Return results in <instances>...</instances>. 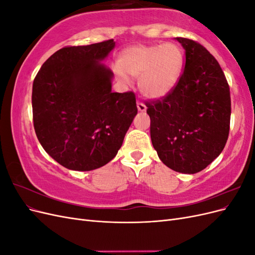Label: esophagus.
<instances>
[{
    "label": "esophagus",
    "instance_id": "34e87169",
    "mask_svg": "<svg viewBox=\"0 0 255 255\" xmlns=\"http://www.w3.org/2000/svg\"><path fill=\"white\" fill-rule=\"evenodd\" d=\"M137 109H138V111H139V112H145L146 111V106L142 102L138 101L137 102Z\"/></svg>",
    "mask_w": 255,
    "mask_h": 255
}]
</instances>
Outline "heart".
I'll list each match as a JSON object with an SVG mask.
<instances>
[{
  "mask_svg": "<svg viewBox=\"0 0 255 255\" xmlns=\"http://www.w3.org/2000/svg\"><path fill=\"white\" fill-rule=\"evenodd\" d=\"M184 55L174 43L137 44L120 54L119 66L115 69L117 79L128 84L129 78L139 76L142 95L150 99H160L170 94L180 80Z\"/></svg>",
  "mask_w": 255,
  "mask_h": 255,
  "instance_id": "b5f03b06",
  "label": "heart"
}]
</instances>
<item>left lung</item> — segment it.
I'll return each instance as SVG.
<instances>
[{"instance_id": "obj_1", "label": "left lung", "mask_w": 255, "mask_h": 255, "mask_svg": "<svg viewBox=\"0 0 255 255\" xmlns=\"http://www.w3.org/2000/svg\"><path fill=\"white\" fill-rule=\"evenodd\" d=\"M185 67L170 94L146 102L154 149L172 170L194 174L219 156L230 130L231 97L220 65L203 45L177 37Z\"/></svg>"}]
</instances>
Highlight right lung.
<instances>
[{"mask_svg": "<svg viewBox=\"0 0 255 255\" xmlns=\"http://www.w3.org/2000/svg\"><path fill=\"white\" fill-rule=\"evenodd\" d=\"M114 48V39L65 47L45 60L34 80L38 140L71 170L90 171L111 161L137 114L134 92H112L114 74L100 63Z\"/></svg>", "mask_w": 255, "mask_h": 255, "instance_id": "right-lung-1", "label": "right lung"}]
</instances>
